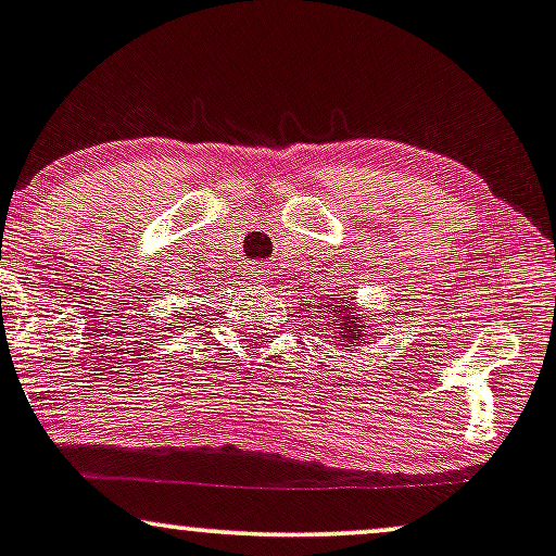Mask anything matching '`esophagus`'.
I'll return each mask as SVG.
<instances>
[{
	"instance_id": "1",
	"label": "esophagus",
	"mask_w": 556,
	"mask_h": 556,
	"mask_svg": "<svg viewBox=\"0 0 556 556\" xmlns=\"http://www.w3.org/2000/svg\"><path fill=\"white\" fill-rule=\"evenodd\" d=\"M254 271H256V279H258V282H262V279H264V277H266V271H264V266H256V269H254Z\"/></svg>"
}]
</instances>
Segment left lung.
Returning <instances> with one entry per match:
<instances>
[{
	"label": "left lung",
	"instance_id": "left-lung-1",
	"mask_svg": "<svg viewBox=\"0 0 556 556\" xmlns=\"http://www.w3.org/2000/svg\"><path fill=\"white\" fill-rule=\"evenodd\" d=\"M326 311H328V326L333 328L336 336H330L336 346H343L346 351H351V346H364L367 343L369 328H371V313L367 315L364 307L356 305V298H330V302H326ZM323 311V313H326ZM377 330V328H375Z\"/></svg>",
	"mask_w": 556,
	"mask_h": 556
}]
</instances>
